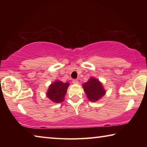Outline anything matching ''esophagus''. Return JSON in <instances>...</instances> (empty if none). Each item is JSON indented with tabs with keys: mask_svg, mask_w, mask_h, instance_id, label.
Listing matches in <instances>:
<instances>
[{
	"mask_svg": "<svg viewBox=\"0 0 147 147\" xmlns=\"http://www.w3.org/2000/svg\"><path fill=\"white\" fill-rule=\"evenodd\" d=\"M73 83L74 84H78V83H79V82L77 80H73Z\"/></svg>",
	"mask_w": 147,
	"mask_h": 147,
	"instance_id": "1",
	"label": "esophagus"
}]
</instances>
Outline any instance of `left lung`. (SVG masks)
I'll use <instances>...</instances> for the list:
<instances>
[{"mask_svg":"<svg viewBox=\"0 0 147 147\" xmlns=\"http://www.w3.org/2000/svg\"><path fill=\"white\" fill-rule=\"evenodd\" d=\"M83 88L88 98L91 102L97 101L106 93L102 83L93 77L89 78L87 82L83 84Z\"/></svg>","mask_w":147,"mask_h":147,"instance_id":"8db88e82","label":"left lung"}]
</instances>
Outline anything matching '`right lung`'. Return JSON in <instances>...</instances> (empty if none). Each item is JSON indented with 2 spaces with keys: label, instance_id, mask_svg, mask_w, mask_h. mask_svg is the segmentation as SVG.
<instances>
[{
  "label": "right lung",
  "instance_id": "add662e5",
  "mask_svg": "<svg viewBox=\"0 0 147 147\" xmlns=\"http://www.w3.org/2000/svg\"><path fill=\"white\" fill-rule=\"evenodd\" d=\"M69 86L68 82L63 83L57 80L50 85L47 96L54 102L59 103L64 100L65 95Z\"/></svg>",
  "mask_w": 147,
  "mask_h": 147
}]
</instances>
